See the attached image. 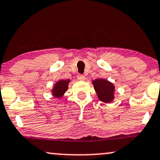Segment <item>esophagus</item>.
Masks as SVG:
<instances>
[{"mask_svg": "<svg viewBox=\"0 0 160 160\" xmlns=\"http://www.w3.org/2000/svg\"><path fill=\"white\" fill-rule=\"evenodd\" d=\"M78 79L79 80H85L86 77H85L83 74H79V75H78Z\"/></svg>", "mask_w": 160, "mask_h": 160, "instance_id": "34e87169", "label": "esophagus"}]
</instances>
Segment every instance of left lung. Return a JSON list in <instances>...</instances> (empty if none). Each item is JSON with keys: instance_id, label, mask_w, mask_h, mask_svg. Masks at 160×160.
<instances>
[{"instance_id": "1", "label": "left lung", "mask_w": 160, "mask_h": 160, "mask_svg": "<svg viewBox=\"0 0 160 160\" xmlns=\"http://www.w3.org/2000/svg\"><path fill=\"white\" fill-rule=\"evenodd\" d=\"M94 90L99 99L104 102H110L114 99V86L103 79H96L93 81Z\"/></svg>"}]
</instances>
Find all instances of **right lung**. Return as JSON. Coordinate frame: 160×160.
Wrapping results in <instances>:
<instances>
[{"label": "right lung", "mask_w": 160, "mask_h": 160, "mask_svg": "<svg viewBox=\"0 0 160 160\" xmlns=\"http://www.w3.org/2000/svg\"><path fill=\"white\" fill-rule=\"evenodd\" d=\"M69 82V80H61L57 82L53 90H52L54 96L56 98H60V97L62 96V94L68 89V82Z\"/></svg>", "instance_id": "1"}]
</instances>
